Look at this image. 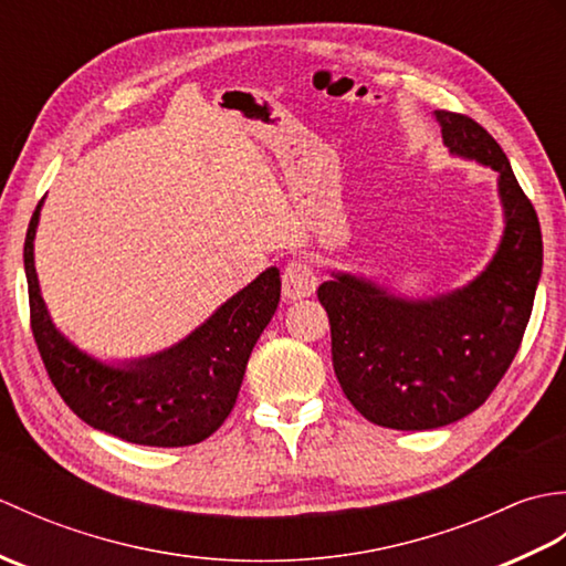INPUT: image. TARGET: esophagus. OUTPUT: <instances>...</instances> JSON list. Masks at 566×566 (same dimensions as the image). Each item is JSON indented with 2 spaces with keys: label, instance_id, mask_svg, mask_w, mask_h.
<instances>
[{
  "label": "esophagus",
  "instance_id": "34e87169",
  "mask_svg": "<svg viewBox=\"0 0 566 566\" xmlns=\"http://www.w3.org/2000/svg\"><path fill=\"white\" fill-rule=\"evenodd\" d=\"M318 286V276L316 270L311 268L306 260H292L284 268L282 274V292L286 302H296V298H306L316 292Z\"/></svg>",
  "mask_w": 566,
  "mask_h": 566
}]
</instances>
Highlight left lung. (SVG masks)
I'll use <instances>...</instances> for the list:
<instances>
[{
  "label": "left lung",
  "instance_id": "obj_1",
  "mask_svg": "<svg viewBox=\"0 0 566 566\" xmlns=\"http://www.w3.org/2000/svg\"><path fill=\"white\" fill-rule=\"evenodd\" d=\"M432 116L450 155L496 172L503 233L494 258L438 296H401L350 272L318 286L335 377L359 413L394 430L450 426L489 399L518 353L543 274L537 213L506 153L469 116Z\"/></svg>",
  "mask_w": 566,
  "mask_h": 566
}]
</instances>
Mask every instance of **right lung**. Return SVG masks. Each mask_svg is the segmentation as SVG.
Listing matches in <instances>:
<instances>
[{
  "mask_svg": "<svg viewBox=\"0 0 566 566\" xmlns=\"http://www.w3.org/2000/svg\"><path fill=\"white\" fill-rule=\"evenodd\" d=\"M41 207L27 231L23 270L31 331L57 394L84 423L126 442L185 448L207 440L231 413L252 347L280 304V270H264L165 350L106 363L72 343L48 314L33 260Z\"/></svg>",
  "mask_w": 566,
  "mask_h": 566,
  "instance_id": "obj_1",
  "label": "right lung"
}]
</instances>
